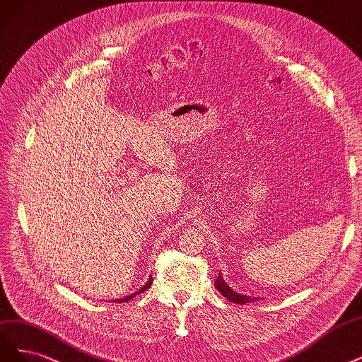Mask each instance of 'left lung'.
<instances>
[{"label":"left lung","mask_w":362,"mask_h":362,"mask_svg":"<svg viewBox=\"0 0 362 362\" xmlns=\"http://www.w3.org/2000/svg\"><path fill=\"white\" fill-rule=\"evenodd\" d=\"M217 291L224 296L228 298V300L230 303H235V304H247V303H253L256 300H259V298H253V296H247V295H241L238 292H235L232 288H229V284L224 281L221 272H218V276L214 281Z\"/></svg>","instance_id":"left-lung-1"}]
</instances>
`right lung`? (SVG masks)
<instances>
[{"instance_id": "1", "label": "right lung", "mask_w": 362, "mask_h": 362, "mask_svg": "<svg viewBox=\"0 0 362 362\" xmlns=\"http://www.w3.org/2000/svg\"><path fill=\"white\" fill-rule=\"evenodd\" d=\"M153 284V277L151 276H149V279H148V281L142 286V288L139 289V291H136V292H133V293H130V295H127V296H124V298H121V300H115V303H127V301H130L132 300V298L133 296H136V295H139L141 292H144V291H146L148 288H149V286H151Z\"/></svg>"}]
</instances>
